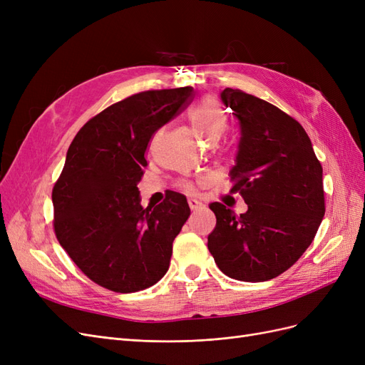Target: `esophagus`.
I'll use <instances>...</instances> for the list:
<instances>
[{
  "instance_id": "1",
  "label": "esophagus",
  "mask_w": 365,
  "mask_h": 365,
  "mask_svg": "<svg viewBox=\"0 0 365 365\" xmlns=\"http://www.w3.org/2000/svg\"><path fill=\"white\" fill-rule=\"evenodd\" d=\"M189 207L193 210V212H196V210H201L204 205L201 201L195 200V197H189Z\"/></svg>"
}]
</instances>
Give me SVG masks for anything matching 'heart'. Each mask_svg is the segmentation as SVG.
<instances>
[{
    "label": "heart",
    "mask_w": 365,
    "mask_h": 365,
    "mask_svg": "<svg viewBox=\"0 0 365 365\" xmlns=\"http://www.w3.org/2000/svg\"><path fill=\"white\" fill-rule=\"evenodd\" d=\"M189 120L207 145L216 143L228 128L222 108L215 98H202L197 102L189 111ZM184 189L190 190L192 185L184 184Z\"/></svg>",
    "instance_id": "heart-1"
}]
</instances>
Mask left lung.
Here are the masks:
<instances>
[{
    "instance_id": "1",
    "label": "left lung",
    "mask_w": 365,
    "mask_h": 365,
    "mask_svg": "<svg viewBox=\"0 0 365 365\" xmlns=\"http://www.w3.org/2000/svg\"><path fill=\"white\" fill-rule=\"evenodd\" d=\"M220 101L239 121L233 193L248 210L236 216L213 202L208 250L217 268L240 282H267L302 257L324 216L323 168L303 126L268 102L225 88Z\"/></svg>"
}]
</instances>
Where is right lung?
I'll return each mask as SVG.
<instances>
[{"label":"right lung","mask_w":365,"mask_h":365,"mask_svg":"<svg viewBox=\"0 0 365 365\" xmlns=\"http://www.w3.org/2000/svg\"><path fill=\"white\" fill-rule=\"evenodd\" d=\"M192 97V86L134 94L86 121L71 141L53 187L54 233L86 277L106 289L143 291L169 269L190 207L170 192L143 208L137 184L152 135Z\"/></svg>","instance_id":"obj_1"}]
</instances>
